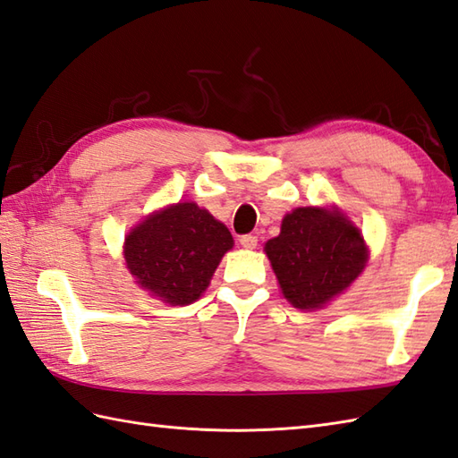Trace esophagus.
I'll use <instances>...</instances> for the list:
<instances>
[{
	"mask_svg": "<svg viewBox=\"0 0 458 458\" xmlns=\"http://www.w3.org/2000/svg\"><path fill=\"white\" fill-rule=\"evenodd\" d=\"M240 243H242V248L253 250V248H258V236H253V233H246V236L240 238Z\"/></svg>",
	"mask_w": 458,
	"mask_h": 458,
	"instance_id": "obj_1",
	"label": "esophagus"
}]
</instances>
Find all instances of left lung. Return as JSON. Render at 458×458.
<instances>
[{"instance_id":"8db88e82","label":"left lung","mask_w":458,"mask_h":458,"mask_svg":"<svg viewBox=\"0 0 458 458\" xmlns=\"http://www.w3.org/2000/svg\"><path fill=\"white\" fill-rule=\"evenodd\" d=\"M265 253L284 299L301 310L320 308L344 293L367 263L359 230L337 212L314 207L286 215Z\"/></svg>"}]
</instances>
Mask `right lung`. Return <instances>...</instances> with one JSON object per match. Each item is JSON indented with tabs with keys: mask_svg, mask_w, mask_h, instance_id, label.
<instances>
[{
	"mask_svg": "<svg viewBox=\"0 0 458 458\" xmlns=\"http://www.w3.org/2000/svg\"><path fill=\"white\" fill-rule=\"evenodd\" d=\"M232 243L228 228L208 210L195 203H177L129 233L124 259L146 291L172 306H185L203 294Z\"/></svg>",
	"mask_w": 458,
	"mask_h": 458,
	"instance_id": "obj_1",
	"label": "right lung"
}]
</instances>
